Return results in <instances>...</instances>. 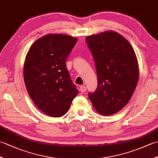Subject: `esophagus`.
<instances>
[{"mask_svg":"<svg viewBox=\"0 0 158 158\" xmlns=\"http://www.w3.org/2000/svg\"><path fill=\"white\" fill-rule=\"evenodd\" d=\"M79 89L81 92H85L86 91L87 88H86V86H85V85H81V86H80Z\"/></svg>","mask_w":158,"mask_h":158,"instance_id":"1","label":"esophagus"}]
</instances>
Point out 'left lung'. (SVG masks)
Segmentation results:
<instances>
[{
  "label": "left lung",
  "instance_id": "obj_1",
  "mask_svg": "<svg viewBox=\"0 0 158 158\" xmlns=\"http://www.w3.org/2000/svg\"><path fill=\"white\" fill-rule=\"evenodd\" d=\"M94 61L98 87L88 96L99 113L110 115L122 110L132 97L139 72L136 54L119 33L107 31L85 39Z\"/></svg>",
  "mask_w": 158,
  "mask_h": 158
}]
</instances>
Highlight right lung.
I'll return each instance as SVG.
<instances>
[{"label": "right lung", "mask_w": 158, "mask_h": 158, "mask_svg": "<svg viewBox=\"0 0 158 158\" xmlns=\"http://www.w3.org/2000/svg\"><path fill=\"white\" fill-rule=\"evenodd\" d=\"M77 39L62 34L48 35L30 48L23 66V78L33 102L47 115L63 116L78 94L66 60Z\"/></svg>", "instance_id": "right-lung-1"}]
</instances>
